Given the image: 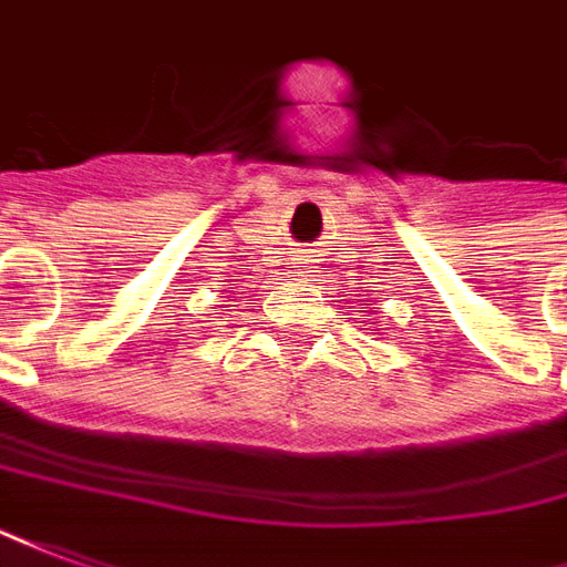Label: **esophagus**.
I'll list each match as a JSON object with an SVG mask.
<instances>
[{
  "label": "esophagus",
  "instance_id": "esophagus-1",
  "mask_svg": "<svg viewBox=\"0 0 567 567\" xmlns=\"http://www.w3.org/2000/svg\"><path fill=\"white\" fill-rule=\"evenodd\" d=\"M300 264H303V272H316L312 270V257H297Z\"/></svg>",
  "mask_w": 567,
  "mask_h": 567
}]
</instances>
